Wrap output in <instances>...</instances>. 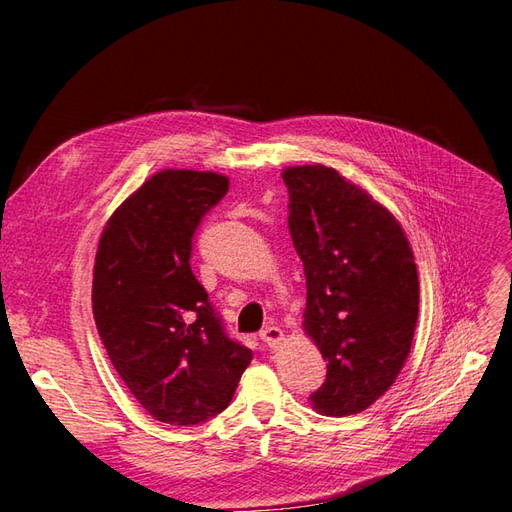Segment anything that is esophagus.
I'll list each match as a JSON object with an SVG mask.
<instances>
[{
	"label": "esophagus",
	"mask_w": 512,
	"mask_h": 512,
	"mask_svg": "<svg viewBox=\"0 0 512 512\" xmlns=\"http://www.w3.org/2000/svg\"><path fill=\"white\" fill-rule=\"evenodd\" d=\"M260 339L265 342L269 348H277L284 342V333L280 327H267L265 331H260Z\"/></svg>",
	"instance_id": "obj_1"
}]
</instances>
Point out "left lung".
Segmentation results:
<instances>
[{"label": "left lung", "mask_w": 512, "mask_h": 512, "mask_svg": "<svg viewBox=\"0 0 512 512\" xmlns=\"http://www.w3.org/2000/svg\"><path fill=\"white\" fill-rule=\"evenodd\" d=\"M288 228L303 260V329L327 361L320 414L367 410L404 367L418 318V273L395 215L335 168L290 166Z\"/></svg>", "instance_id": "left-lung-1"}]
</instances>
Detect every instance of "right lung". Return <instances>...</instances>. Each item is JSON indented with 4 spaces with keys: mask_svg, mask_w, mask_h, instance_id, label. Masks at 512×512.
<instances>
[{
    "mask_svg": "<svg viewBox=\"0 0 512 512\" xmlns=\"http://www.w3.org/2000/svg\"><path fill=\"white\" fill-rule=\"evenodd\" d=\"M228 177L166 168L106 222L94 267V318L113 367L153 418L198 425L235 395L252 350L230 339L190 267L203 215Z\"/></svg>",
    "mask_w": 512,
    "mask_h": 512,
    "instance_id": "right-lung-1",
    "label": "right lung"
}]
</instances>
